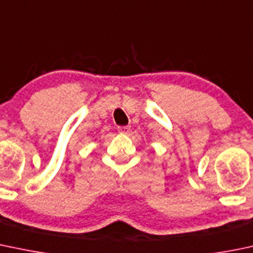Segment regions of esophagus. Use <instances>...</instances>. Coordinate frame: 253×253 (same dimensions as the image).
<instances>
[{
  "label": "esophagus",
  "mask_w": 253,
  "mask_h": 253,
  "mask_svg": "<svg viewBox=\"0 0 253 253\" xmlns=\"http://www.w3.org/2000/svg\"><path fill=\"white\" fill-rule=\"evenodd\" d=\"M118 131H119V133L127 134L129 131V127L128 126H120V127H118Z\"/></svg>",
  "instance_id": "obj_1"
}]
</instances>
